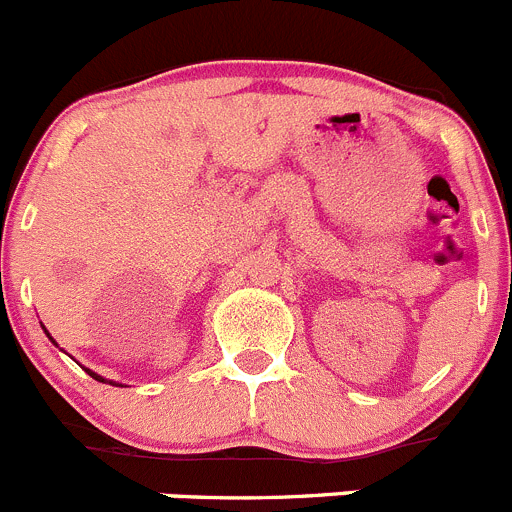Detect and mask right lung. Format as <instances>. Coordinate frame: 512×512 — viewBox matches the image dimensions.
I'll return each instance as SVG.
<instances>
[{
	"label": "right lung",
	"instance_id": "add662e5",
	"mask_svg": "<svg viewBox=\"0 0 512 512\" xmlns=\"http://www.w3.org/2000/svg\"><path fill=\"white\" fill-rule=\"evenodd\" d=\"M42 328H44V326H42ZM44 333H47V336H49V331H47V328H44ZM49 341H52V343H54V346H57V341H54V338H52V336H49ZM84 371H86V373H89V376H91V378H94V381H101V383H109V386H121V383H116V381H106V378H104V376H99V373L89 371V368H84Z\"/></svg>",
	"mask_w": 512,
	"mask_h": 512
}]
</instances>
